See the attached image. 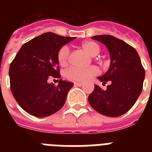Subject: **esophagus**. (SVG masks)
<instances>
[{
  "label": "esophagus",
  "instance_id": "esophagus-1",
  "mask_svg": "<svg viewBox=\"0 0 152 152\" xmlns=\"http://www.w3.org/2000/svg\"><path fill=\"white\" fill-rule=\"evenodd\" d=\"M74 85L76 86V87H81V86L83 85V83H78V82H75V83H74Z\"/></svg>",
  "mask_w": 152,
  "mask_h": 152
}]
</instances>
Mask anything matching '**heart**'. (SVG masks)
Masks as SVG:
<instances>
[{
    "mask_svg": "<svg viewBox=\"0 0 152 152\" xmlns=\"http://www.w3.org/2000/svg\"><path fill=\"white\" fill-rule=\"evenodd\" d=\"M81 48L85 51L91 57H95L100 53V46L94 41H86L81 44ZM69 58V50L67 46H63L60 49L57 59L59 64L62 66L67 64ZM98 69L95 66H90L88 68H77L72 67L66 72V76L68 79L73 81L83 82L88 80L91 76L96 75Z\"/></svg>",
    "mask_w": 152,
    "mask_h": 152,
    "instance_id": "heart-1",
    "label": "heart"
}]
</instances>
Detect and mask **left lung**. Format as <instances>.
Masks as SVG:
<instances>
[{
	"instance_id": "obj_1",
	"label": "left lung",
	"mask_w": 152,
	"mask_h": 152,
	"mask_svg": "<svg viewBox=\"0 0 152 152\" xmlns=\"http://www.w3.org/2000/svg\"><path fill=\"white\" fill-rule=\"evenodd\" d=\"M91 39L104 44L110 55L108 71L98 77L102 84H110L102 90L95 85L88 96L94 110L107 117H118L132 108L143 89L145 71L138 53L125 42L108 34Z\"/></svg>"
}]
</instances>
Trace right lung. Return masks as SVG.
I'll list each match as a JSON object with an SVG mask.
<instances>
[{
    "mask_svg": "<svg viewBox=\"0 0 152 152\" xmlns=\"http://www.w3.org/2000/svg\"><path fill=\"white\" fill-rule=\"evenodd\" d=\"M76 37L47 32L30 40L20 49L9 67L11 91L19 105L34 117L52 115L62 108L73 83L62 80L58 85L48 80L60 78L57 54Z\"/></svg>",
    "mask_w": 152,
    "mask_h": 152,
    "instance_id": "add662e5",
    "label": "right lung"
}]
</instances>
